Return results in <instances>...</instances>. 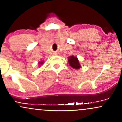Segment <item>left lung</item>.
<instances>
[{
  "label": "left lung",
  "instance_id": "8db88e82",
  "mask_svg": "<svg viewBox=\"0 0 122 122\" xmlns=\"http://www.w3.org/2000/svg\"><path fill=\"white\" fill-rule=\"evenodd\" d=\"M68 62H69V65H71V66H72L73 68H75V69H79L81 67L77 58L76 57L73 56L69 57Z\"/></svg>",
  "mask_w": 122,
  "mask_h": 122
}]
</instances>
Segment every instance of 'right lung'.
<instances>
[{"mask_svg":"<svg viewBox=\"0 0 122 122\" xmlns=\"http://www.w3.org/2000/svg\"><path fill=\"white\" fill-rule=\"evenodd\" d=\"M39 64H43V62H39Z\"/></svg>","mask_w":122,"mask_h":122,"instance_id":"right-lung-1","label":"right lung"}]
</instances>
